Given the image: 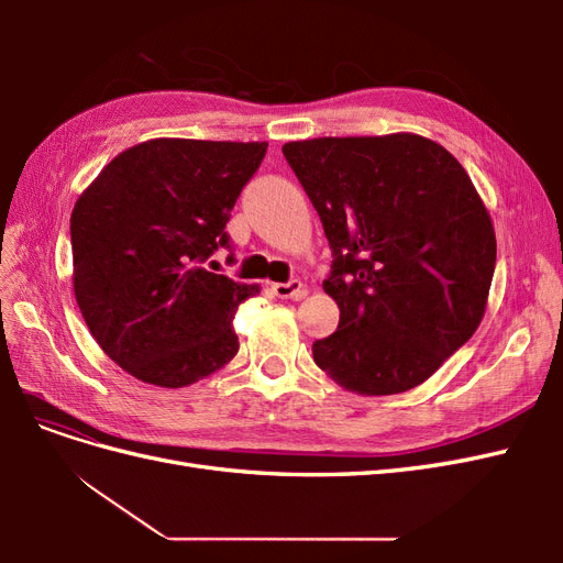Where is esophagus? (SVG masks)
Masks as SVG:
<instances>
[{
	"instance_id": "34e87169",
	"label": "esophagus",
	"mask_w": 563,
	"mask_h": 563,
	"mask_svg": "<svg viewBox=\"0 0 563 563\" xmlns=\"http://www.w3.org/2000/svg\"><path fill=\"white\" fill-rule=\"evenodd\" d=\"M272 291H275L277 298H291V300H300L305 294H308V286H305L300 279H294L288 284H272Z\"/></svg>"
}]
</instances>
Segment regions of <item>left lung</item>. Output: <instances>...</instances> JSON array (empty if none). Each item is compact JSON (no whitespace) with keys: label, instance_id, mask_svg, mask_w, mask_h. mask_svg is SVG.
I'll use <instances>...</instances> for the list:
<instances>
[{"label":"left lung","instance_id":"left-lung-1","mask_svg":"<svg viewBox=\"0 0 563 563\" xmlns=\"http://www.w3.org/2000/svg\"><path fill=\"white\" fill-rule=\"evenodd\" d=\"M333 249L323 279L338 331L314 364L347 391L399 395L479 329L496 230L446 147L418 133L291 141L282 147Z\"/></svg>","mask_w":563,"mask_h":563}]
</instances>
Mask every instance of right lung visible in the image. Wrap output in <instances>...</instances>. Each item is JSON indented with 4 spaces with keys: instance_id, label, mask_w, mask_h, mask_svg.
<instances>
[{
    "instance_id": "1",
    "label": "right lung",
    "mask_w": 563,
    "mask_h": 563,
    "mask_svg": "<svg viewBox=\"0 0 563 563\" xmlns=\"http://www.w3.org/2000/svg\"><path fill=\"white\" fill-rule=\"evenodd\" d=\"M267 143L152 139L103 166L70 218L84 321L133 378L185 387L234 360L236 308L261 286L207 267Z\"/></svg>"
}]
</instances>
